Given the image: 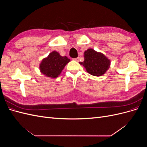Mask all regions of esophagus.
<instances>
[{
    "mask_svg": "<svg viewBox=\"0 0 147 147\" xmlns=\"http://www.w3.org/2000/svg\"><path fill=\"white\" fill-rule=\"evenodd\" d=\"M79 59H80V57H77V58H75L74 59V60L76 61H78Z\"/></svg>",
    "mask_w": 147,
    "mask_h": 147,
    "instance_id": "34e87169",
    "label": "esophagus"
}]
</instances>
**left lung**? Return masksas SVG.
I'll use <instances>...</instances> for the list:
<instances>
[{
	"instance_id": "obj_1",
	"label": "left lung",
	"mask_w": 147,
	"mask_h": 147,
	"mask_svg": "<svg viewBox=\"0 0 147 147\" xmlns=\"http://www.w3.org/2000/svg\"><path fill=\"white\" fill-rule=\"evenodd\" d=\"M84 61L79 63L86 69L87 72L93 76L100 77L110 68L111 61L103 53L89 48L84 52Z\"/></svg>"
}]
</instances>
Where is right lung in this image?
<instances>
[{
    "label": "right lung",
    "mask_w": 147,
    "mask_h": 147,
    "mask_svg": "<svg viewBox=\"0 0 147 147\" xmlns=\"http://www.w3.org/2000/svg\"><path fill=\"white\" fill-rule=\"evenodd\" d=\"M70 60L67 56H62L58 52L53 51L43 58L39 64L40 72L47 77L56 78L62 72Z\"/></svg>",
    "instance_id": "right-lung-1"
}]
</instances>
